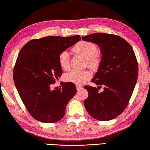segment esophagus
Wrapping results in <instances>:
<instances>
[{
  "label": "esophagus",
  "instance_id": "1",
  "mask_svg": "<svg viewBox=\"0 0 150 150\" xmlns=\"http://www.w3.org/2000/svg\"><path fill=\"white\" fill-rule=\"evenodd\" d=\"M76 88H77V90L79 91V90H81V89L82 88V86L81 85H77V86H76Z\"/></svg>",
  "mask_w": 150,
  "mask_h": 150
}]
</instances>
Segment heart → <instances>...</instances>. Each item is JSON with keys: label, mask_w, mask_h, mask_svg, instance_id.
Segmentation results:
<instances>
[{"label": "heart", "mask_w": 150, "mask_h": 150, "mask_svg": "<svg viewBox=\"0 0 150 150\" xmlns=\"http://www.w3.org/2000/svg\"><path fill=\"white\" fill-rule=\"evenodd\" d=\"M97 50V46L94 43L87 41H81L73 47V52L83 57L86 59L87 65L92 69L97 68L100 63V54ZM69 53L67 51H63L59 54V63L62 69H69ZM91 78V73L87 70H71L65 75L67 81L76 84H84Z\"/></svg>", "instance_id": "b5f03b06"}]
</instances>
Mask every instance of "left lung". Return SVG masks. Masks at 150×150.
<instances>
[{
  "mask_svg": "<svg viewBox=\"0 0 150 150\" xmlns=\"http://www.w3.org/2000/svg\"><path fill=\"white\" fill-rule=\"evenodd\" d=\"M82 39L100 47L101 61L91 82L104 86V91L98 92L96 88L85 86L88 97L84 107L94 119L110 120L123 112L134 90L138 77L135 53L126 40L115 35L95 33Z\"/></svg>",
  "mask_w": 150,
  "mask_h": 150,
  "instance_id": "obj_1",
  "label": "left lung"
}]
</instances>
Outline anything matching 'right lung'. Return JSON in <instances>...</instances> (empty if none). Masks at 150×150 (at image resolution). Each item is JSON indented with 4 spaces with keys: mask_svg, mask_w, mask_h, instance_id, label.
Instances as JSON below:
<instances>
[{
    "mask_svg": "<svg viewBox=\"0 0 150 150\" xmlns=\"http://www.w3.org/2000/svg\"><path fill=\"white\" fill-rule=\"evenodd\" d=\"M81 37L50 36L33 39L18 53L13 69V80L26 109L34 119L44 123L61 120L68 102L77 89L66 82L61 89L51 86L62 74L59 55L81 40Z\"/></svg>",
    "mask_w": 150,
    "mask_h": 150,
    "instance_id": "obj_1",
    "label": "right lung"
}]
</instances>
